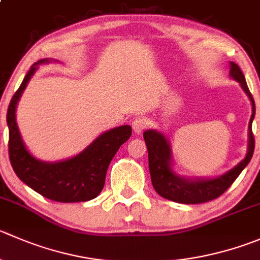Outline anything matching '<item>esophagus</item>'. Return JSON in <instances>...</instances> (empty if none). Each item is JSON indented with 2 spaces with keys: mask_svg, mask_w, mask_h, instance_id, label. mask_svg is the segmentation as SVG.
I'll return each instance as SVG.
<instances>
[{
  "mask_svg": "<svg viewBox=\"0 0 260 260\" xmlns=\"http://www.w3.org/2000/svg\"><path fill=\"white\" fill-rule=\"evenodd\" d=\"M148 125V120L145 118H136L132 123V128L136 133H141Z\"/></svg>",
  "mask_w": 260,
  "mask_h": 260,
  "instance_id": "34e87169",
  "label": "esophagus"
}]
</instances>
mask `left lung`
<instances>
[{
    "instance_id": "obj_1",
    "label": "left lung",
    "mask_w": 260,
    "mask_h": 260,
    "mask_svg": "<svg viewBox=\"0 0 260 260\" xmlns=\"http://www.w3.org/2000/svg\"><path fill=\"white\" fill-rule=\"evenodd\" d=\"M230 76L241 85L245 94L248 95L253 107L250 122H249V141L248 152L245 158L238 164L235 168L228 173L213 179H185L174 173L171 169V147L169 141L161 132L155 129H148L143 133L146 146L148 151V168H150L151 181L155 190L162 198L185 205H197L205 203L220 197L225 193L231 184L236 180L241 171L245 169L253 156L255 140H254L251 123L255 115V103L251 92L246 85L245 77L240 67L236 63H230Z\"/></svg>"
}]
</instances>
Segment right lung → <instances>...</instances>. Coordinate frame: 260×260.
Listing matches in <instances>:
<instances>
[{"mask_svg":"<svg viewBox=\"0 0 260 260\" xmlns=\"http://www.w3.org/2000/svg\"><path fill=\"white\" fill-rule=\"evenodd\" d=\"M50 62L48 58L35 62L25 75L7 109L9 156L14 171L21 181L48 200L62 203L86 202L103 190L108 166L120 146L131 137V125H120L100 135L82 152L58 162L35 158L22 142L16 123V105L38 66Z\"/></svg>","mask_w":260,"mask_h":260,"instance_id":"obj_1","label":"right lung"}]
</instances>
